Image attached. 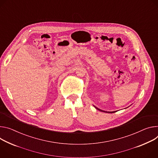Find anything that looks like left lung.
I'll return each instance as SVG.
<instances>
[{"mask_svg":"<svg viewBox=\"0 0 158 158\" xmlns=\"http://www.w3.org/2000/svg\"><path fill=\"white\" fill-rule=\"evenodd\" d=\"M95 107V106H94ZM97 110H99V111H103V112H106V111H103V110H100V109H99V108H96V107H95ZM114 112H116V111H111V112H108V113H114Z\"/></svg>","mask_w":158,"mask_h":158,"instance_id":"left-lung-1","label":"left lung"}]
</instances>
